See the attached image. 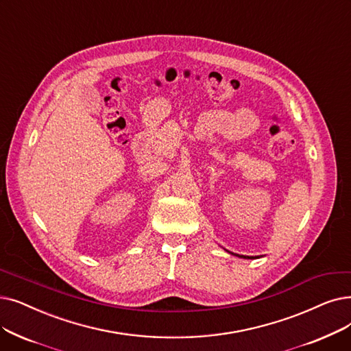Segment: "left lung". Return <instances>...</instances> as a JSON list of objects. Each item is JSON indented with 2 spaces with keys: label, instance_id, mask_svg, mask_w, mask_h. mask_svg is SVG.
I'll list each match as a JSON object with an SVG mask.
<instances>
[{
  "label": "left lung",
  "instance_id": "obj_1",
  "mask_svg": "<svg viewBox=\"0 0 351 351\" xmlns=\"http://www.w3.org/2000/svg\"><path fill=\"white\" fill-rule=\"evenodd\" d=\"M237 255V254H235ZM239 256V255H238ZM241 258H254V256H243V255H241Z\"/></svg>",
  "mask_w": 351,
  "mask_h": 351
}]
</instances>
